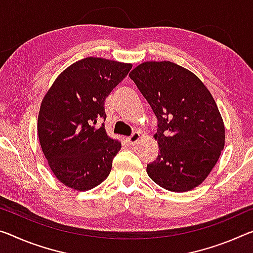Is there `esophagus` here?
Returning <instances> with one entry per match:
<instances>
[{
  "label": "esophagus",
  "instance_id": "1",
  "mask_svg": "<svg viewBox=\"0 0 253 253\" xmlns=\"http://www.w3.org/2000/svg\"><path fill=\"white\" fill-rule=\"evenodd\" d=\"M139 139H141V134H139L138 131H135V133H133V135L129 136V137L127 138V142H128V144H130V145H135V144L137 143Z\"/></svg>",
  "mask_w": 253,
  "mask_h": 253
}]
</instances>
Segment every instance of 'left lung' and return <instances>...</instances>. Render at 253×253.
Here are the masks:
<instances>
[{
  "label": "left lung",
  "instance_id": "1",
  "mask_svg": "<svg viewBox=\"0 0 253 253\" xmlns=\"http://www.w3.org/2000/svg\"><path fill=\"white\" fill-rule=\"evenodd\" d=\"M158 118L159 155L147 164L153 181L173 192L198 187L225 145L213 95L197 75L169 61L144 62L129 73Z\"/></svg>",
  "mask_w": 253,
  "mask_h": 253
}]
</instances>
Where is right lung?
<instances>
[{
	"instance_id": "add662e5",
	"label": "right lung",
	"mask_w": 253,
	"mask_h": 253,
	"mask_svg": "<svg viewBox=\"0 0 253 253\" xmlns=\"http://www.w3.org/2000/svg\"><path fill=\"white\" fill-rule=\"evenodd\" d=\"M131 64L86 57L55 80L38 115L42 153L56 178L66 187L86 191L108 178L122 144L107 135L105 100L123 81Z\"/></svg>"
}]
</instances>
